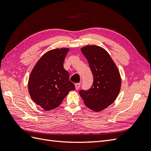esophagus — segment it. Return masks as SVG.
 I'll use <instances>...</instances> for the list:
<instances>
[{"label": "esophagus", "instance_id": "obj_1", "mask_svg": "<svg viewBox=\"0 0 151 151\" xmlns=\"http://www.w3.org/2000/svg\"><path fill=\"white\" fill-rule=\"evenodd\" d=\"M81 83H76V84H75L76 89H79V88L81 87Z\"/></svg>", "mask_w": 151, "mask_h": 151}]
</instances>
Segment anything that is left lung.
Wrapping results in <instances>:
<instances>
[{"instance_id":"obj_1","label":"left lung","mask_w":151,"mask_h":151,"mask_svg":"<svg viewBox=\"0 0 151 151\" xmlns=\"http://www.w3.org/2000/svg\"><path fill=\"white\" fill-rule=\"evenodd\" d=\"M81 50L88 61L94 80L89 89L81 90L79 94L87 107L98 112L117 98L121 88L120 74L110 55L102 47L88 45Z\"/></svg>"}]
</instances>
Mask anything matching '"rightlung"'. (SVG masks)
Masks as SVG:
<instances>
[{
    "label": "right lung",
    "mask_w": 151,
    "mask_h": 151,
    "mask_svg": "<svg viewBox=\"0 0 151 151\" xmlns=\"http://www.w3.org/2000/svg\"><path fill=\"white\" fill-rule=\"evenodd\" d=\"M69 49L56 48L45 53L36 63L28 81L31 99L46 111L56 108L75 86L63 62Z\"/></svg>",
    "instance_id": "1"
}]
</instances>
